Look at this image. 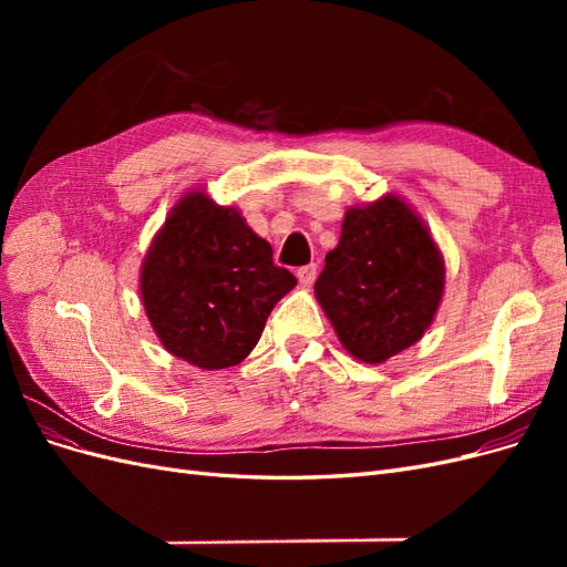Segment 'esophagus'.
Segmentation results:
<instances>
[{"mask_svg":"<svg viewBox=\"0 0 567 567\" xmlns=\"http://www.w3.org/2000/svg\"><path fill=\"white\" fill-rule=\"evenodd\" d=\"M296 277H298V281H300L302 286H310V284L317 279V265L312 262V265L300 267V269L296 271Z\"/></svg>","mask_w":567,"mask_h":567,"instance_id":"obj_1","label":"esophagus"}]
</instances>
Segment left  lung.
<instances>
[{
  "mask_svg": "<svg viewBox=\"0 0 567 567\" xmlns=\"http://www.w3.org/2000/svg\"><path fill=\"white\" fill-rule=\"evenodd\" d=\"M444 293V260L425 221L394 194L348 208L315 296L338 340L367 364L414 346Z\"/></svg>",
  "mask_w": 567,
  "mask_h": 567,
  "instance_id": "8db88e82",
  "label": "left lung"
}]
</instances>
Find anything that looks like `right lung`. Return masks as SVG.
Here are the masks:
<instances>
[{
    "label": "right lung",
    "instance_id": "add662e5",
    "mask_svg": "<svg viewBox=\"0 0 567 567\" xmlns=\"http://www.w3.org/2000/svg\"><path fill=\"white\" fill-rule=\"evenodd\" d=\"M296 277L236 208L188 192L142 262V302L163 348L205 371L241 364Z\"/></svg>",
    "mask_w": 567,
    "mask_h": 567
}]
</instances>
